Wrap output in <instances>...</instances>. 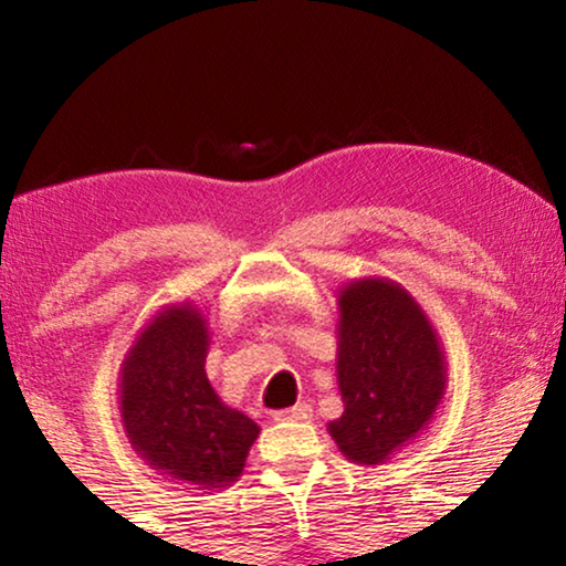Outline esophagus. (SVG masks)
Masks as SVG:
<instances>
[{
	"label": "esophagus",
	"instance_id": "1",
	"mask_svg": "<svg viewBox=\"0 0 566 566\" xmlns=\"http://www.w3.org/2000/svg\"><path fill=\"white\" fill-rule=\"evenodd\" d=\"M273 417H275L277 422H283V420H296V422H304V420H308V417H312V407H308L306 401H301V405L291 407V409H281V412H275Z\"/></svg>",
	"mask_w": 566,
	"mask_h": 566
}]
</instances>
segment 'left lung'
<instances>
[{
  "instance_id": "left-lung-1",
  "label": "left lung",
  "mask_w": 566,
  "mask_h": 566,
  "mask_svg": "<svg viewBox=\"0 0 566 566\" xmlns=\"http://www.w3.org/2000/svg\"><path fill=\"white\" fill-rule=\"evenodd\" d=\"M337 312L345 412L327 430L347 461L376 467L432 422L448 386V363L428 314L389 277L345 283Z\"/></svg>"
}]
</instances>
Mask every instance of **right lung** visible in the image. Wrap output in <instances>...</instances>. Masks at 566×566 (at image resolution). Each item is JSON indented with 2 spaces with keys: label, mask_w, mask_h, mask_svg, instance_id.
Segmentation results:
<instances>
[{
  "label": "right lung",
  "mask_w": 566,
  "mask_h": 566,
  "mask_svg": "<svg viewBox=\"0 0 566 566\" xmlns=\"http://www.w3.org/2000/svg\"><path fill=\"white\" fill-rule=\"evenodd\" d=\"M208 319L196 304L159 308L120 363L118 409L146 467L216 492L242 476L260 428L208 381Z\"/></svg>",
  "instance_id": "1"
}]
</instances>
